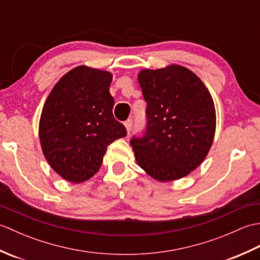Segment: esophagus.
<instances>
[{"label":"esophagus","instance_id":"esophagus-1","mask_svg":"<svg viewBox=\"0 0 260 260\" xmlns=\"http://www.w3.org/2000/svg\"><path fill=\"white\" fill-rule=\"evenodd\" d=\"M124 125H125V127H126V131H127V133L129 134V132L132 131V127H133V121H132V119H127L125 123H124Z\"/></svg>","mask_w":260,"mask_h":260}]
</instances>
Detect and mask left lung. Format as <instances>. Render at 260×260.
<instances>
[{
	"mask_svg": "<svg viewBox=\"0 0 260 260\" xmlns=\"http://www.w3.org/2000/svg\"><path fill=\"white\" fill-rule=\"evenodd\" d=\"M146 129L133 137L137 164L161 182L179 180L200 165L212 145L215 108L208 88L185 67L171 64L139 74Z\"/></svg>",
	"mask_w": 260,
	"mask_h": 260,
	"instance_id": "left-lung-1",
	"label": "left lung"
}]
</instances>
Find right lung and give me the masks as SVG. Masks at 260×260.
I'll use <instances>...</instances> for the list:
<instances>
[{
  "instance_id": "1",
  "label": "right lung",
  "mask_w": 260,
  "mask_h": 260,
  "mask_svg": "<svg viewBox=\"0 0 260 260\" xmlns=\"http://www.w3.org/2000/svg\"><path fill=\"white\" fill-rule=\"evenodd\" d=\"M112 79L108 71L79 66L54 85L43 105L39 123L43 155L73 183L92 178L107 146L127 134L113 115Z\"/></svg>"
}]
</instances>
